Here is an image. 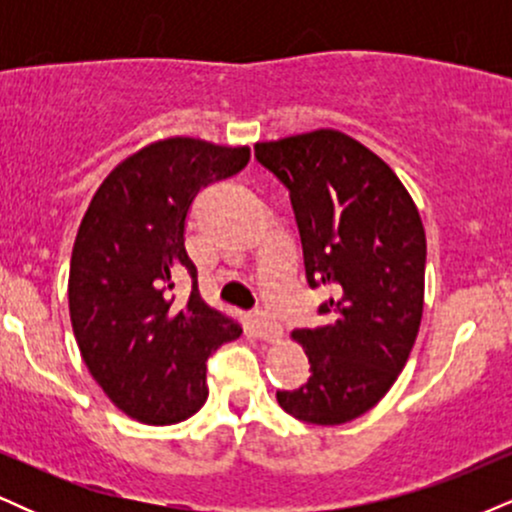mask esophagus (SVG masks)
<instances>
[{
  "instance_id": "esophagus-1",
  "label": "esophagus",
  "mask_w": 512,
  "mask_h": 512,
  "mask_svg": "<svg viewBox=\"0 0 512 512\" xmlns=\"http://www.w3.org/2000/svg\"><path fill=\"white\" fill-rule=\"evenodd\" d=\"M252 327H255V334L262 339V342H279L281 334H284L279 322L272 320V317H267L264 313L255 315V320H252Z\"/></svg>"
}]
</instances>
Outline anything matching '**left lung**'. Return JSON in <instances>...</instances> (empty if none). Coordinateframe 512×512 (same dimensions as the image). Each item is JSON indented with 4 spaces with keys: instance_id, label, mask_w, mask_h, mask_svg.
<instances>
[{
    "instance_id": "obj_1",
    "label": "left lung",
    "mask_w": 512,
    "mask_h": 512,
    "mask_svg": "<svg viewBox=\"0 0 512 512\" xmlns=\"http://www.w3.org/2000/svg\"><path fill=\"white\" fill-rule=\"evenodd\" d=\"M255 156L289 187L305 279L334 293L325 327L291 334L313 375L276 402L308 424H346L387 395L416 342L424 223L395 170L339 129L257 142Z\"/></svg>"
}]
</instances>
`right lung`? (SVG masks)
<instances>
[{
  "mask_svg": "<svg viewBox=\"0 0 512 512\" xmlns=\"http://www.w3.org/2000/svg\"><path fill=\"white\" fill-rule=\"evenodd\" d=\"M248 146L192 137L146 144L117 163L88 204L69 264V317L88 373L129 419L168 426L207 402V358L243 334L199 296L185 219L209 182L248 166ZM187 271L193 291H169Z\"/></svg>",
  "mask_w": 512,
  "mask_h": 512,
  "instance_id": "add662e5",
  "label": "right lung"
}]
</instances>
